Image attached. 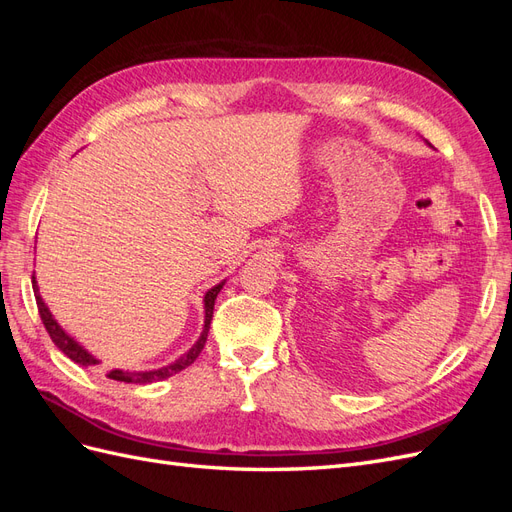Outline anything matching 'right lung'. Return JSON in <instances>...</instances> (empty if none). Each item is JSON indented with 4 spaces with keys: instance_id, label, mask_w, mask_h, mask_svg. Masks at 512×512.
Returning a JSON list of instances; mask_svg holds the SVG:
<instances>
[{
    "instance_id": "1",
    "label": "right lung",
    "mask_w": 512,
    "mask_h": 512,
    "mask_svg": "<svg viewBox=\"0 0 512 512\" xmlns=\"http://www.w3.org/2000/svg\"><path fill=\"white\" fill-rule=\"evenodd\" d=\"M224 282L213 286L211 290H207L205 294V327H203V333H200L198 342L185 352L183 356H179V359L175 363L170 365H164L160 369H151V371H123V369H111L106 374V378L111 380H117V382H126V384H151V382H158V380H164V378H170L173 374H177V371L190 367L196 359L198 354L203 352L205 348V342H207V335H209V324H211V318H213V305H215V299H218V294L222 290ZM34 294H36V303H38V312H40V318H42V324L44 329L49 331L53 344L64 352L70 361L79 363L83 367H94L98 365L100 361L96 359L94 354H89L79 342H76L74 337H70L64 329L59 327V322L53 318V314L49 312V307H46V303L42 301L40 292H38V284H36V277H34Z\"/></svg>"
}]
</instances>
